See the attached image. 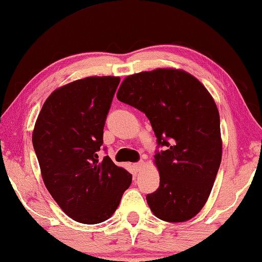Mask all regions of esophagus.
Listing matches in <instances>:
<instances>
[{
	"label": "esophagus",
	"mask_w": 262,
	"mask_h": 262,
	"mask_svg": "<svg viewBox=\"0 0 262 262\" xmlns=\"http://www.w3.org/2000/svg\"><path fill=\"white\" fill-rule=\"evenodd\" d=\"M134 166H135V169H136L137 171H141L144 167V163H143V161H138V163L135 164Z\"/></svg>",
	"instance_id": "34e87169"
}]
</instances>
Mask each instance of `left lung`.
Masks as SVG:
<instances>
[{"mask_svg":"<svg viewBox=\"0 0 262 262\" xmlns=\"http://www.w3.org/2000/svg\"><path fill=\"white\" fill-rule=\"evenodd\" d=\"M118 99L143 112L157 137L154 163L160 185L147 195L153 214L185 222L205 205L221 164L220 115L203 83L179 69H156L127 76Z\"/></svg>","mask_w":262,"mask_h":262,"instance_id":"left-lung-1","label":"left lung"}]
</instances>
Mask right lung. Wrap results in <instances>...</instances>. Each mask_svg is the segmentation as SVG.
<instances>
[{
	"instance_id": "1",
	"label": "right lung",
	"mask_w": 262,
	"mask_h": 262,
	"mask_svg": "<svg viewBox=\"0 0 262 262\" xmlns=\"http://www.w3.org/2000/svg\"><path fill=\"white\" fill-rule=\"evenodd\" d=\"M120 77L90 76L59 87L42 105L32 144L45 186L66 214L81 224L108 220L132 175L98 151Z\"/></svg>"
}]
</instances>
